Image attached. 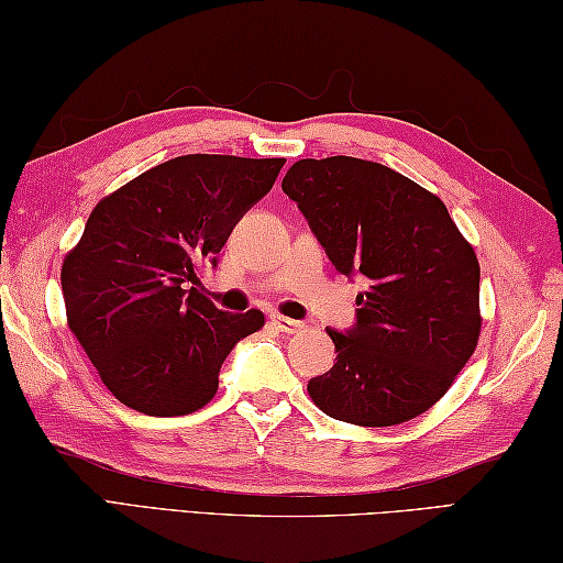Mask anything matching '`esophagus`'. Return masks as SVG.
<instances>
[{
	"label": "esophagus",
	"mask_w": 563,
	"mask_h": 563,
	"mask_svg": "<svg viewBox=\"0 0 563 563\" xmlns=\"http://www.w3.org/2000/svg\"><path fill=\"white\" fill-rule=\"evenodd\" d=\"M272 323H274V328H277V331H282V333H299L301 328H303L301 321H294V318H286V316H282V313H272Z\"/></svg>",
	"instance_id": "esophagus-1"
}]
</instances>
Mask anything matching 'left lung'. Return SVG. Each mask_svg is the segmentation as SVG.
Returning a JSON list of instances; mask_svg holds the SVG:
<instances>
[{
	"label": "left lung",
	"instance_id": "obj_1",
	"mask_svg": "<svg viewBox=\"0 0 563 563\" xmlns=\"http://www.w3.org/2000/svg\"><path fill=\"white\" fill-rule=\"evenodd\" d=\"M282 190L335 269L363 274L355 325L328 328L335 365L309 382L316 407L395 427L446 395L481 335V264L439 196L353 156L301 158Z\"/></svg>",
	"mask_w": 563,
	"mask_h": 563
}]
</instances>
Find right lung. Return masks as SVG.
Wrapping results in <instances>:
<instances>
[{"label": "right lung", "mask_w": 563, "mask_h": 563, "mask_svg": "<svg viewBox=\"0 0 563 563\" xmlns=\"http://www.w3.org/2000/svg\"><path fill=\"white\" fill-rule=\"evenodd\" d=\"M284 158L188 154L102 198L60 269L68 325L112 395L150 417H184L218 391L220 367L262 311L228 313L198 269L269 194Z\"/></svg>", "instance_id": "1"}]
</instances>
